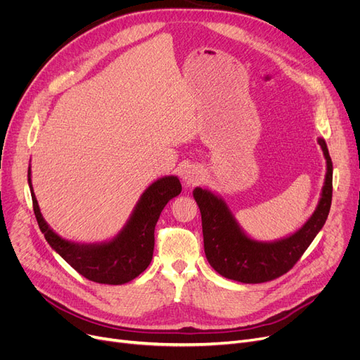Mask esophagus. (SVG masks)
<instances>
[{"instance_id": "esophagus-1", "label": "esophagus", "mask_w": 360, "mask_h": 360, "mask_svg": "<svg viewBox=\"0 0 360 360\" xmlns=\"http://www.w3.org/2000/svg\"><path fill=\"white\" fill-rule=\"evenodd\" d=\"M182 181L187 187H194V185L200 184L203 181V170L197 166H188L184 172Z\"/></svg>"}]
</instances>
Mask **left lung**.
Here are the masks:
<instances>
[{"instance_id":"obj_1","label":"left lung","mask_w":360,"mask_h":360,"mask_svg":"<svg viewBox=\"0 0 360 360\" xmlns=\"http://www.w3.org/2000/svg\"><path fill=\"white\" fill-rule=\"evenodd\" d=\"M326 160L321 198L301 229L273 242L255 240L245 233L224 198L197 187L194 200L202 214L205 254L217 273L240 283H262L288 273L322 230L332 202V160L323 138L317 139Z\"/></svg>"}]
</instances>
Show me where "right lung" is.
<instances>
[{"instance_id":"add662e5","label":"right lung","mask_w":360,"mask_h":360,"mask_svg":"<svg viewBox=\"0 0 360 360\" xmlns=\"http://www.w3.org/2000/svg\"><path fill=\"white\" fill-rule=\"evenodd\" d=\"M28 184L34 214L47 243L75 271L91 282L103 285H124L148 267L153 259L154 230L160 214L182 190L178 176L158 178L142 193L124 227L117 236L101 243H77L53 231L43 218L32 188L31 165Z\"/></svg>"}]
</instances>
